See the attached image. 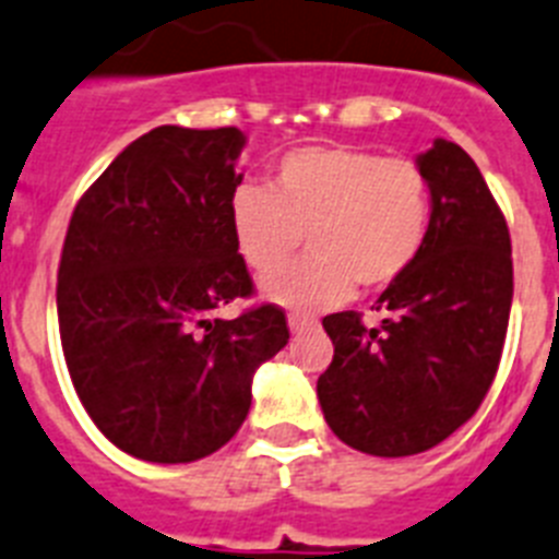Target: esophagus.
<instances>
[{"mask_svg": "<svg viewBox=\"0 0 559 559\" xmlns=\"http://www.w3.org/2000/svg\"><path fill=\"white\" fill-rule=\"evenodd\" d=\"M288 328H290V333L311 331V328H317V317H308V313H290Z\"/></svg>", "mask_w": 559, "mask_h": 559, "instance_id": "1", "label": "esophagus"}]
</instances>
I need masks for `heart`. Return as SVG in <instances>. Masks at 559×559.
Wrapping results in <instances>:
<instances>
[{"instance_id":"1","label":"heart","mask_w":559,"mask_h":559,"mask_svg":"<svg viewBox=\"0 0 559 559\" xmlns=\"http://www.w3.org/2000/svg\"><path fill=\"white\" fill-rule=\"evenodd\" d=\"M234 246L262 276V297L290 311L345 302L393 285L418 260L432 228V183L409 157L347 143L285 152L269 186H240L228 203ZM309 234L313 255L274 272Z\"/></svg>"}]
</instances>
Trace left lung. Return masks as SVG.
Returning a JSON list of instances; mask_svg holds the SVG:
<instances>
[{"instance_id":"left-lung-1","label":"left lung","mask_w":559,"mask_h":559,"mask_svg":"<svg viewBox=\"0 0 559 559\" xmlns=\"http://www.w3.org/2000/svg\"><path fill=\"white\" fill-rule=\"evenodd\" d=\"M432 183L418 260L376 302L322 319L333 361L317 381L328 427L379 457L432 450L475 416L498 373L512 308V240L484 175L438 138L416 160Z\"/></svg>"}]
</instances>
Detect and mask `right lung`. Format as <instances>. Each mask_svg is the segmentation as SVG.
I'll return each mask as SVG.
<instances>
[{"label": "right lung", "instance_id": "obj_1", "mask_svg": "<svg viewBox=\"0 0 559 559\" xmlns=\"http://www.w3.org/2000/svg\"><path fill=\"white\" fill-rule=\"evenodd\" d=\"M237 127H157L75 203L59 262V333L81 404L152 464L217 452L246 421L254 370L288 345L283 308L214 319L254 285L228 203Z\"/></svg>", "mask_w": 559, "mask_h": 559}]
</instances>
